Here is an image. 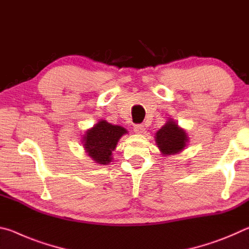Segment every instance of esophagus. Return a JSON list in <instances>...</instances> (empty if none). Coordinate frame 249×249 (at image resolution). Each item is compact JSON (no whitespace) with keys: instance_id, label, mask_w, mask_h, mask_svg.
<instances>
[{"instance_id":"1","label":"esophagus","mask_w":249,"mask_h":249,"mask_svg":"<svg viewBox=\"0 0 249 249\" xmlns=\"http://www.w3.org/2000/svg\"><path fill=\"white\" fill-rule=\"evenodd\" d=\"M145 130H146L145 126L142 125V124H138V125L134 126V132L136 134H142V133H145Z\"/></svg>"}]
</instances>
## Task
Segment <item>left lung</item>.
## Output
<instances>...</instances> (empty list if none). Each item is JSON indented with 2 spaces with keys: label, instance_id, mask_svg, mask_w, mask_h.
Masks as SVG:
<instances>
[{
  "label": "left lung",
  "instance_id": "left-lung-1",
  "mask_svg": "<svg viewBox=\"0 0 249 249\" xmlns=\"http://www.w3.org/2000/svg\"><path fill=\"white\" fill-rule=\"evenodd\" d=\"M155 141L162 156L169 157L183 151L188 146L189 136L185 129L181 128L175 120L169 117L165 125L156 132Z\"/></svg>",
  "mask_w": 249,
  "mask_h": 249
}]
</instances>
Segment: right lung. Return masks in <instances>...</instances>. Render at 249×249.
Wrapping results in <instances>:
<instances>
[{
  "label": "right lung",
  "instance_id": "add662e5",
  "mask_svg": "<svg viewBox=\"0 0 249 249\" xmlns=\"http://www.w3.org/2000/svg\"><path fill=\"white\" fill-rule=\"evenodd\" d=\"M128 134L123 126L113 125L105 120H99L93 127L87 129L81 142L87 155L99 165H108L113 160V151L122 136Z\"/></svg>",
  "mask_w": 249,
  "mask_h": 249
}]
</instances>
